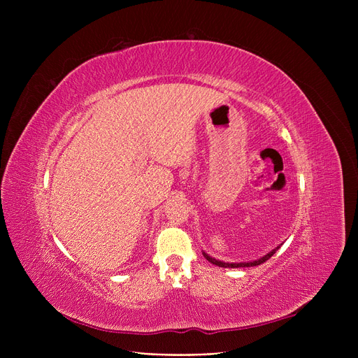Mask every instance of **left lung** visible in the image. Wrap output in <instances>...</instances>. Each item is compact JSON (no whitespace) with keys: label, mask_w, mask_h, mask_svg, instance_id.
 Returning <instances> with one entry per match:
<instances>
[{"label":"left lung","mask_w":358,"mask_h":358,"mask_svg":"<svg viewBox=\"0 0 358 358\" xmlns=\"http://www.w3.org/2000/svg\"><path fill=\"white\" fill-rule=\"evenodd\" d=\"M280 247H281V245L275 247L274 250H271V251H270V252H267L266 255H262V257H259V258H257V259H254V261H247V262H224V261H220V259H216V258L210 257L209 254H206L204 251H203V255H204V258H206V259H208L209 262H212V264L217 266V267H224V268L255 267V266H259V264H262V262H266L268 258H271V257L275 254V251H277Z\"/></svg>","instance_id":"8db88e82"}]
</instances>
